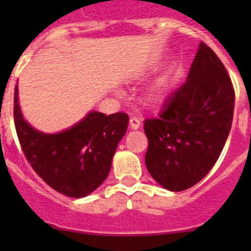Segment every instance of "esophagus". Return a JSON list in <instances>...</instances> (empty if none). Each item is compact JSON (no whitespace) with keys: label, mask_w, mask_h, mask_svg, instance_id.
<instances>
[{"label":"esophagus","mask_w":251,"mask_h":251,"mask_svg":"<svg viewBox=\"0 0 251 251\" xmlns=\"http://www.w3.org/2000/svg\"><path fill=\"white\" fill-rule=\"evenodd\" d=\"M141 121H139L138 118H136V117H133V118L129 119V127L132 128V129H138L139 127H141Z\"/></svg>","instance_id":"1"}]
</instances>
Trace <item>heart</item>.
Segmentation results:
<instances>
[{"mask_svg": "<svg viewBox=\"0 0 251 251\" xmlns=\"http://www.w3.org/2000/svg\"><path fill=\"white\" fill-rule=\"evenodd\" d=\"M162 92H163V85H162V84H158V85L154 86V88L152 89V92H151V98L152 99L159 98Z\"/></svg>", "mask_w": 251, "mask_h": 251, "instance_id": "obj_1", "label": "heart"}]
</instances>
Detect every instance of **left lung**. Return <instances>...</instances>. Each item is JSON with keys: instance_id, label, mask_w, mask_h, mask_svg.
<instances>
[{"instance_id": "obj_1", "label": "left lung", "mask_w": 251, "mask_h": 251, "mask_svg": "<svg viewBox=\"0 0 251 251\" xmlns=\"http://www.w3.org/2000/svg\"><path fill=\"white\" fill-rule=\"evenodd\" d=\"M235 92L225 66L201 43L187 80L146 119V167L162 187L183 191L210 172L231 129Z\"/></svg>"}]
</instances>
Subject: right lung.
I'll list each match as a JSON object with an SVG mask.
<instances>
[{"instance_id": "right-lung-1", "label": "right lung", "mask_w": 251, "mask_h": 251, "mask_svg": "<svg viewBox=\"0 0 251 251\" xmlns=\"http://www.w3.org/2000/svg\"><path fill=\"white\" fill-rule=\"evenodd\" d=\"M13 118L28 163L55 191L69 197L88 196L104 182L119 141L128 127V114L89 112L79 123L48 134L24 119L15 88Z\"/></svg>"}]
</instances>
